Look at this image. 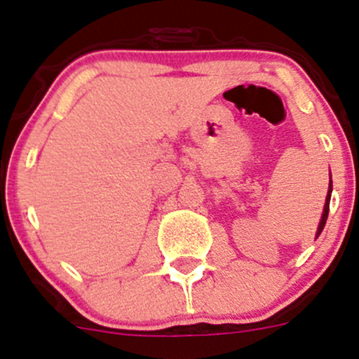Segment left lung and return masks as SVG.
Listing matches in <instances>:
<instances>
[{
	"label": "left lung",
	"mask_w": 359,
	"mask_h": 359,
	"mask_svg": "<svg viewBox=\"0 0 359 359\" xmlns=\"http://www.w3.org/2000/svg\"><path fill=\"white\" fill-rule=\"evenodd\" d=\"M330 186H331V184H330ZM330 198H331V187H330V191H327V198H326V205H324L323 219H320V223H319V229H317V236H316V237H319V236H320V232H323L324 225H326V219H327V212H330Z\"/></svg>",
	"instance_id": "1"
}]
</instances>
